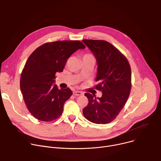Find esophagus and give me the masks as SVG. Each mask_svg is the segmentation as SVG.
Masks as SVG:
<instances>
[{
  "instance_id": "34e87169",
  "label": "esophagus",
  "mask_w": 161,
  "mask_h": 161,
  "mask_svg": "<svg viewBox=\"0 0 161 161\" xmlns=\"http://www.w3.org/2000/svg\"><path fill=\"white\" fill-rule=\"evenodd\" d=\"M73 94L74 96H81V95H82L83 94L82 92H80V91H74L73 92Z\"/></svg>"
}]
</instances>
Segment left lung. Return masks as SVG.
<instances>
[{"label":"left lung","mask_w":161,"mask_h":161,"mask_svg":"<svg viewBox=\"0 0 161 161\" xmlns=\"http://www.w3.org/2000/svg\"><path fill=\"white\" fill-rule=\"evenodd\" d=\"M95 57L97 62L96 88L102 96L85 93L88 105L83 114L94 124L112 122L119 114L129 97L131 87V72L126 58L110 42L102 40L82 41Z\"/></svg>","instance_id":"obj_1"}]
</instances>
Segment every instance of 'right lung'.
<instances>
[{
	"label": "right lung",
	"instance_id": "right-lung-1",
	"mask_svg": "<svg viewBox=\"0 0 161 161\" xmlns=\"http://www.w3.org/2000/svg\"><path fill=\"white\" fill-rule=\"evenodd\" d=\"M85 48L80 41L47 42L35 50L21 73L20 87L30 113L39 120L49 122L62 114L72 91L59 89L55 75L61 72L67 59L78 49Z\"/></svg>",
	"mask_w": 161,
	"mask_h": 161
}]
</instances>
